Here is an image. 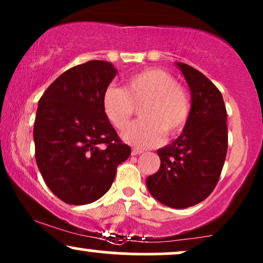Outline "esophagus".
I'll return each mask as SVG.
<instances>
[{
    "instance_id": "obj_1",
    "label": "esophagus",
    "mask_w": 263,
    "mask_h": 263,
    "mask_svg": "<svg viewBox=\"0 0 263 263\" xmlns=\"http://www.w3.org/2000/svg\"><path fill=\"white\" fill-rule=\"evenodd\" d=\"M142 152H143V151H142V149H132V152H131V155L132 156H138V155H141V153Z\"/></svg>"
}]
</instances>
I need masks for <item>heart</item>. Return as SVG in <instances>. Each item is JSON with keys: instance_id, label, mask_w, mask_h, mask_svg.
Instances as JSON below:
<instances>
[{"instance_id": "1", "label": "heart", "mask_w": 263, "mask_h": 263, "mask_svg": "<svg viewBox=\"0 0 263 263\" xmlns=\"http://www.w3.org/2000/svg\"><path fill=\"white\" fill-rule=\"evenodd\" d=\"M141 120L122 132V140L138 148L159 144L164 135L179 134L189 121L192 100L188 90L168 71L149 68L136 73L125 85L107 86L102 95L105 116L117 129H123L140 106Z\"/></svg>"}]
</instances>
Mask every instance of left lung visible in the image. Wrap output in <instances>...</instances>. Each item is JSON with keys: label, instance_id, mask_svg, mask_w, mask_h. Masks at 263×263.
<instances>
[{"label": "left lung", "instance_id": "obj_1", "mask_svg": "<svg viewBox=\"0 0 263 263\" xmlns=\"http://www.w3.org/2000/svg\"><path fill=\"white\" fill-rule=\"evenodd\" d=\"M192 93V112L183 134L157 151L161 167L146 184L159 203L185 209L211 194L228 152L226 107L221 92L203 73L177 63Z\"/></svg>", "mask_w": 263, "mask_h": 263}]
</instances>
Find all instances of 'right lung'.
Instances as JSON below:
<instances>
[{
  "mask_svg": "<svg viewBox=\"0 0 263 263\" xmlns=\"http://www.w3.org/2000/svg\"><path fill=\"white\" fill-rule=\"evenodd\" d=\"M117 70L105 60L73 66L39 100L33 138L45 184L66 204L98 200L117 165L131 155L102 110V95Z\"/></svg>",
  "mask_w": 263,
  "mask_h": 263,
  "instance_id": "right-lung-1",
  "label": "right lung"
}]
</instances>
